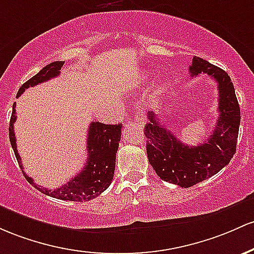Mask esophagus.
<instances>
[{
	"mask_svg": "<svg viewBox=\"0 0 254 254\" xmlns=\"http://www.w3.org/2000/svg\"><path fill=\"white\" fill-rule=\"evenodd\" d=\"M135 120L138 122H140V124H145V122H146V118H145V116H144V112H142V109H140V108H139V109L136 110Z\"/></svg>",
	"mask_w": 254,
	"mask_h": 254,
	"instance_id": "34e87169",
	"label": "esophagus"
}]
</instances>
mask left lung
<instances>
[{"mask_svg":"<svg viewBox=\"0 0 254 254\" xmlns=\"http://www.w3.org/2000/svg\"><path fill=\"white\" fill-rule=\"evenodd\" d=\"M190 73V76L206 73L217 82L219 118L211 135L196 146L185 145L159 124L153 112L147 114L150 122L144 129L147 158L153 170L163 181L182 189L211 178L229 163L236 151L241 119L234 85L226 70L194 56Z\"/></svg>","mask_w":254,"mask_h":254,"instance_id":"8db88e82","label":"left lung"}]
</instances>
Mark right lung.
Listing matches in <instances>:
<instances>
[{
  "mask_svg": "<svg viewBox=\"0 0 254 254\" xmlns=\"http://www.w3.org/2000/svg\"><path fill=\"white\" fill-rule=\"evenodd\" d=\"M64 61H55L47 64L42 68L35 76L21 85L16 97L21 96L24 91L28 87L36 86L42 82L50 80L51 78H56L60 74V69L64 65ZM16 121L15 103L13 104L12 116L9 124V140L12 145L14 155L16 161L21 168L26 180L39 190L43 194L53 196V198L61 199V200L70 201H87L98 196L103 193L112 184L115 172V159L116 152L119 149V141L121 140V128L122 125H104L102 122H91L87 132V159L86 164L76 176L72 178L67 184L60 189L54 190L45 189L33 182V179L27 176L24 172L21 164V158L16 149V138L14 133V122Z\"/></svg>",
  "mask_w": 254,
  "mask_h": 254,
  "instance_id": "1",
  "label": "right lung"
}]
</instances>
